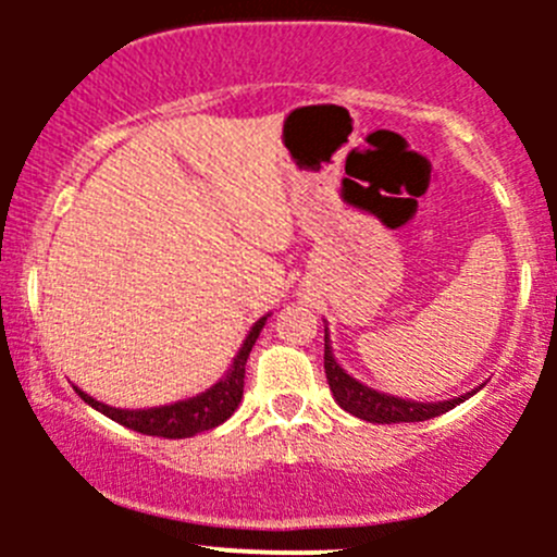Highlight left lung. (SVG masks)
<instances>
[{
  "label": "left lung",
  "mask_w": 557,
  "mask_h": 557,
  "mask_svg": "<svg viewBox=\"0 0 557 557\" xmlns=\"http://www.w3.org/2000/svg\"><path fill=\"white\" fill-rule=\"evenodd\" d=\"M323 367H325V380H329V387L331 393H334L336 404H339L345 412L367 420V423H420V420L440 418V414H445L447 409H453L455 404L466 401V398L471 396V393H466V396L453 398V401L420 404V401H407V398H396V396H387V393L372 391V387L352 380L350 374L334 361V352H331L329 347V334H325Z\"/></svg>",
  "instance_id": "obj_1"
}]
</instances>
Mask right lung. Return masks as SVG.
Returning a JSON list of instances; mask_svg holds the SVG:
<instances>
[{
  "mask_svg": "<svg viewBox=\"0 0 557 557\" xmlns=\"http://www.w3.org/2000/svg\"><path fill=\"white\" fill-rule=\"evenodd\" d=\"M263 323H267V318H261L256 325H252L226 377H223L221 383L212 385L210 391L188 398V401H177V404H170V407H153V409H115V407H107L102 401H97V398H91L88 393H83L81 387H75V391L77 396H81L86 404H91L94 409H99V412L107 414L110 420H115V423L126 425V429L139 431V434L164 436V440H185V436L201 434V431L215 429V425H221L223 420L232 418L234 409L239 407V398H243V387H245V363H247V356H250L252 345H256L258 334H261Z\"/></svg>",
  "mask_w": 557,
  "mask_h": 557,
  "instance_id": "add662e5",
  "label": "right lung"
}]
</instances>
